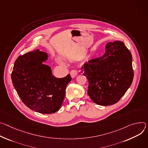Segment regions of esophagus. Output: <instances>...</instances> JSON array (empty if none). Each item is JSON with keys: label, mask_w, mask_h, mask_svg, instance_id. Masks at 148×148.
Listing matches in <instances>:
<instances>
[{"label": "esophagus", "mask_w": 148, "mask_h": 148, "mask_svg": "<svg viewBox=\"0 0 148 148\" xmlns=\"http://www.w3.org/2000/svg\"><path fill=\"white\" fill-rule=\"evenodd\" d=\"M72 78H75L77 75V72L76 70H72L70 72Z\"/></svg>", "instance_id": "esophagus-1"}]
</instances>
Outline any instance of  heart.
Segmentation results:
<instances>
[{"label":"heart","instance_id":"heart-1","mask_svg":"<svg viewBox=\"0 0 148 148\" xmlns=\"http://www.w3.org/2000/svg\"><path fill=\"white\" fill-rule=\"evenodd\" d=\"M59 63L60 64H63V63L62 61H59Z\"/></svg>","mask_w":148,"mask_h":148}]
</instances>
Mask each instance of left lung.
<instances>
[{
	"mask_svg": "<svg viewBox=\"0 0 148 148\" xmlns=\"http://www.w3.org/2000/svg\"><path fill=\"white\" fill-rule=\"evenodd\" d=\"M105 53L82 67L89 82L88 94L99 105L117 103L132 83V56L120 40L108 42Z\"/></svg>",
	"mask_w": 148,
	"mask_h": 148,
	"instance_id": "obj_1",
	"label": "left lung"
}]
</instances>
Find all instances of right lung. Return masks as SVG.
<instances>
[{"instance_id": "1", "label": "right lung", "mask_w": 148, "mask_h": 148, "mask_svg": "<svg viewBox=\"0 0 148 148\" xmlns=\"http://www.w3.org/2000/svg\"><path fill=\"white\" fill-rule=\"evenodd\" d=\"M47 53L39 49L20 56L11 75L13 85L23 103L36 112L50 114L60 108L65 90L72 80L70 75L56 78L50 66L43 62Z\"/></svg>"}]
</instances>
